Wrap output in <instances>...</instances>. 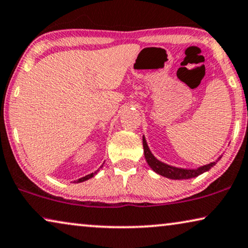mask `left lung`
Instances as JSON below:
<instances>
[{"label": "left lung", "instance_id": "8db88e82", "mask_svg": "<svg viewBox=\"0 0 248 248\" xmlns=\"http://www.w3.org/2000/svg\"><path fill=\"white\" fill-rule=\"evenodd\" d=\"M143 149H144L145 160L150 166V168L152 169L154 172H156L157 174L163 175V177L169 178V179H173V180H181V179H191V178L198 177V175L203 173V172L209 171L210 169L221 159V156H219L218 157V160L214 161V162L206 164V166L199 167L197 169H182V168H175V167L169 166V164H166L157 160L156 157L151 153L144 136H143Z\"/></svg>", "mask_w": 248, "mask_h": 248}]
</instances>
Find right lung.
I'll return each mask as SVG.
<instances>
[{
  "label": "right lung",
  "mask_w": 248,
  "mask_h": 248,
  "mask_svg": "<svg viewBox=\"0 0 248 248\" xmlns=\"http://www.w3.org/2000/svg\"><path fill=\"white\" fill-rule=\"evenodd\" d=\"M103 167V166H102ZM100 167V168H102ZM99 171V169L97 171H95V172H93V173H91V174H87V175H85V177H82V178H80V179H78V180H76L75 181V184H79V182H82V181H86V180H88V179H91V178H93L94 177L95 174H97V172Z\"/></svg>",
  "instance_id": "add662e5"
}]
</instances>
